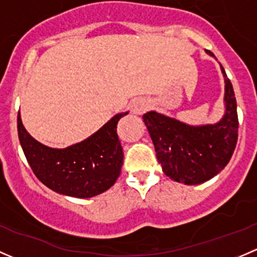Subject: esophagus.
I'll use <instances>...</instances> for the list:
<instances>
[{"mask_svg": "<svg viewBox=\"0 0 257 257\" xmlns=\"http://www.w3.org/2000/svg\"><path fill=\"white\" fill-rule=\"evenodd\" d=\"M148 108V103L143 99H137L134 100L133 104H132V112L134 114H143L145 109Z\"/></svg>", "mask_w": 257, "mask_h": 257, "instance_id": "obj_1", "label": "esophagus"}]
</instances>
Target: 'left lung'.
Instances as JSON below:
<instances>
[{
    "instance_id": "8db88e82",
    "label": "left lung",
    "mask_w": 257,
    "mask_h": 257,
    "mask_svg": "<svg viewBox=\"0 0 257 257\" xmlns=\"http://www.w3.org/2000/svg\"><path fill=\"white\" fill-rule=\"evenodd\" d=\"M205 52L215 57L210 51ZM220 68L225 80V112L219 121L190 125L155 110L143 115L164 174L185 185H198L219 174L230 162L236 147V99L221 64Z\"/></svg>"
}]
</instances>
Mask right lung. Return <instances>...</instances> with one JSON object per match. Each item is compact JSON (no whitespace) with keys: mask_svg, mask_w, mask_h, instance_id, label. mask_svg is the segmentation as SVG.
I'll use <instances>...</instances> for the list:
<instances>
[{"mask_svg":"<svg viewBox=\"0 0 257 257\" xmlns=\"http://www.w3.org/2000/svg\"><path fill=\"white\" fill-rule=\"evenodd\" d=\"M128 113L115 114L87 139L61 149L36 141L18 113V138L28 164L47 188L72 198H92L112 188L120 174L123 148L116 124Z\"/></svg>","mask_w":257,"mask_h":257,"instance_id":"1","label":"right lung"}]
</instances>
